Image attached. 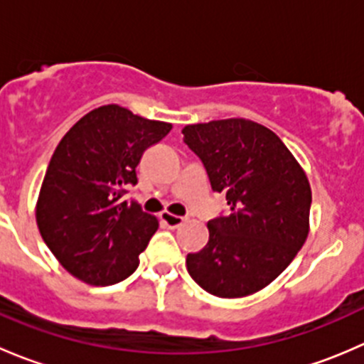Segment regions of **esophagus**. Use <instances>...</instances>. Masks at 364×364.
Wrapping results in <instances>:
<instances>
[{
  "label": "esophagus",
  "instance_id": "obj_1",
  "mask_svg": "<svg viewBox=\"0 0 364 364\" xmlns=\"http://www.w3.org/2000/svg\"><path fill=\"white\" fill-rule=\"evenodd\" d=\"M160 220L165 223V225L171 227V229H178V227H181L183 223H185V218H183V216L171 215V213H161Z\"/></svg>",
  "mask_w": 364,
  "mask_h": 364
}]
</instances>
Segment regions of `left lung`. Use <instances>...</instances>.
Segmentation results:
<instances>
[{"mask_svg": "<svg viewBox=\"0 0 364 364\" xmlns=\"http://www.w3.org/2000/svg\"><path fill=\"white\" fill-rule=\"evenodd\" d=\"M213 192L229 213L209 220V241L186 255L188 273L205 292L243 297L269 285L308 236L311 190L306 174L274 132L232 117L183 128Z\"/></svg>", "mask_w": 364, "mask_h": 364, "instance_id": "1", "label": "left lung"}]
</instances>
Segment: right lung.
<instances>
[{
    "instance_id": "1",
    "label": "right lung",
    "mask_w": 364,
    "mask_h": 364,
    "mask_svg": "<svg viewBox=\"0 0 364 364\" xmlns=\"http://www.w3.org/2000/svg\"><path fill=\"white\" fill-rule=\"evenodd\" d=\"M172 124L104 105L65 134L47 167L36 223L61 266L90 285L130 277L159 220L121 197L137 185L139 161Z\"/></svg>"
}]
</instances>
